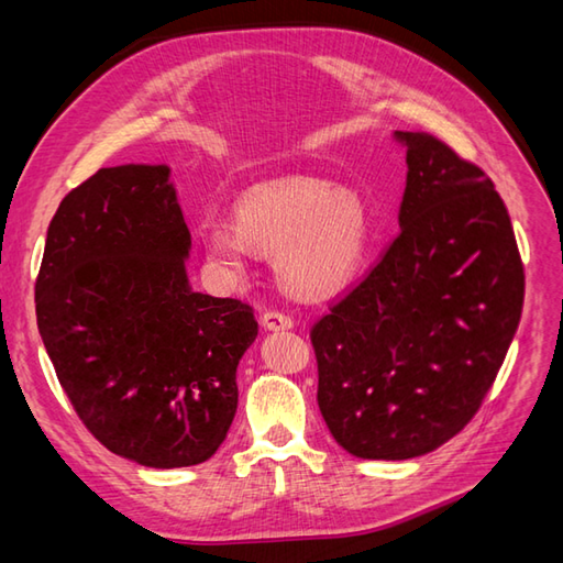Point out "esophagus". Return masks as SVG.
Returning a JSON list of instances; mask_svg holds the SVG:
<instances>
[{
    "mask_svg": "<svg viewBox=\"0 0 563 563\" xmlns=\"http://www.w3.org/2000/svg\"><path fill=\"white\" fill-rule=\"evenodd\" d=\"M261 323H263V329L265 331H288V329H294V321H291V317H286V314H279V312H265L263 317H261Z\"/></svg>",
    "mask_w": 563,
    "mask_h": 563,
    "instance_id": "obj_1",
    "label": "esophagus"
}]
</instances>
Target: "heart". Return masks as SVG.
I'll return each mask as SVG.
<instances>
[{"label": "heart", "instance_id": "obj_1", "mask_svg": "<svg viewBox=\"0 0 563 563\" xmlns=\"http://www.w3.org/2000/svg\"><path fill=\"white\" fill-rule=\"evenodd\" d=\"M234 223L207 220L199 244L225 277H240L253 253L275 255L286 294H338L360 272L368 249V211L354 192L327 180L279 178L251 187L234 207Z\"/></svg>", "mask_w": 563, "mask_h": 563}]
</instances>
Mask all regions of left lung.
<instances>
[{
    "label": "left lung",
    "instance_id": "left-lung-1",
    "mask_svg": "<svg viewBox=\"0 0 563 563\" xmlns=\"http://www.w3.org/2000/svg\"><path fill=\"white\" fill-rule=\"evenodd\" d=\"M406 152L399 236L312 329L319 411L350 455L439 449L479 408L523 308L512 223L490 178L428 133Z\"/></svg>",
    "mask_w": 563,
    "mask_h": 563
}]
</instances>
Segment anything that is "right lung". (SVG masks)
Returning a JSON list of instances; mask_svg holds the SVG:
<instances>
[{
    "mask_svg": "<svg viewBox=\"0 0 563 563\" xmlns=\"http://www.w3.org/2000/svg\"><path fill=\"white\" fill-rule=\"evenodd\" d=\"M172 168H100L46 232L37 327L89 432L143 467H192L223 444L236 366L258 335L249 305L197 294Z\"/></svg>",
    "mask_w": 563,
    "mask_h": 563,
    "instance_id": "right-lung-1",
    "label": "right lung"
}]
</instances>
